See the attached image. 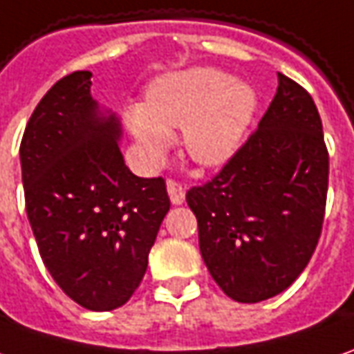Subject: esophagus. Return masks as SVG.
<instances>
[{
  "label": "esophagus",
  "mask_w": 354,
  "mask_h": 354,
  "mask_svg": "<svg viewBox=\"0 0 354 354\" xmlns=\"http://www.w3.org/2000/svg\"><path fill=\"white\" fill-rule=\"evenodd\" d=\"M167 189L168 196H170V201H172L174 205H182V203H184V199H186V189H184L182 184H178L176 180H168Z\"/></svg>",
  "instance_id": "obj_1"
}]
</instances>
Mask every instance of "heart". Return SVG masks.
Here are the masks:
<instances>
[{"mask_svg": "<svg viewBox=\"0 0 354 354\" xmlns=\"http://www.w3.org/2000/svg\"><path fill=\"white\" fill-rule=\"evenodd\" d=\"M258 108L248 83L211 69L192 67L158 77L145 104L127 108L126 126L149 162H158L184 127L187 157L201 167H221L234 157Z\"/></svg>", "mask_w": 354, "mask_h": 354, "instance_id": "heart-1", "label": "heart"}]
</instances>
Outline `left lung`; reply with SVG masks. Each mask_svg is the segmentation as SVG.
<instances>
[{"instance_id": "obj_1", "label": "left lung", "mask_w": 354, "mask_h": 354, "mask_svg": "<svg viewBox=\"0 0 354 354\" xmlns=\"http://www.w3.org/2000/svg\"><path fill=\"white\" fill-rule=\"evenodd\" d=\"M329 155L308 91L279 73L258 129L217 176L186 201L211 277L236 302H261L288 288L318 246Z\"/></svg>"}]
</instances>
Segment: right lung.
<instances>
[{"mask_svg": "<svg viewBox=\"0 0 354 354\" xmlns=\"http://www.w3.org/2000/svg\"><path fill=\"white\" fill-rule=\"evenodd\" d=\"M91 77L69 73L38 102L21 141V170L46 269L77 304L108 312L139 287L170 199L162 178L126 167L120 120L93 100Z\"/></svg>", "mask_w": 354, "mask_h": 354, "instance_id": "1", "label": "right lung"}]
</instances>
